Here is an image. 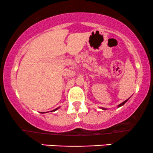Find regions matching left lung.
Returning <instances> with one entry per match:
<instances>
[{
	"label": "left lung",
	"instance_id": "left-lung-1",
	"mask_svg": "<svg viewBox=\"0 0 153 153\" xmlns=\"http://www.w3.org/2000/svg\"><path fill=\"white\" fill-rule=\"evenodd\" d=\"M128 100H129V99H127V100H126V101H124V102H122V103H120V104H119V105H118V108H119V107H121V106H123V105H124V103H125L126 102H127V101H128ZM102 108V109H103V110H106V108Z\"/></svg>",
	"mask_w": 153,
	"mask_h": 153
}]
</instances>
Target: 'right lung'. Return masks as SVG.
Wrapping results in <instances>:
<instances>
[{
    "label": "right lung",
    "instance_id": "obj_1",
    "mask_svg": "<svg viewBox=\"0 0 153 153\" xmlns=\"http://www.w3.org/2000/svg\"><path fill=\"white\" fill-rule=\"evenodd\" d=\"M59 107H58V108H55V109H54V110H52V111H56V110H57V109H59ZM44 113H45V112H43V113H42V114H44Z\"/></svg>",
    "mask_w": 153,
    "mask_h": 153
}]
</instances>
